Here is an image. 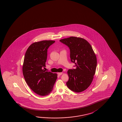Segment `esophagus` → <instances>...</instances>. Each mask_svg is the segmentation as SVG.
I'll list each match as a JSON object with an SVG mask.
<instances>
[{"instance_id":"34e87169","label":"esophagus","mask_w":122,"mask_h":122,"mask_svg":"<svg viewBox=\"0 0 122 122\" xmlns=\"http://www.w3.org/2000/svg\"><path fill=\"white\" fill-rule=\"evenodd\" d=\"M57 74H58L59 76H60V75H62V72H58Z\"/></svg>"}]
</instances>
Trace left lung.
Instances as JSON below:
<instances>
[{
  "mask_svg": "<svg viewBox=\"0 0 122 122\" xmlns=\"http://www.w3.org/2000/svg\"><path fill=\"white\" fill-rule=\"evenodd\" d=\"M60 41L69 48L71 61L76 66V69L68 70L69 80L66 85L74 92H82L90 86L94 79L97 65L96 54L83 38L71 36Z\"/></svg>",
  "mask_w": 122,
  "mask_h": 122,
  "instance_id": "obj_1",
  "label": "left lung"
}]
</instances>
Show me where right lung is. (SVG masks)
<instances>
[{
    "instance_id": "1",
    "label": "right lung",
    "mask_w": 122,
    "mask_h": 122,
    "mask_svg": "<svg viewBox=\"0 0 122 122\" xmlns=\"http://www.w3.org/2000/svg\"><path fill=\"white\" fill-rule=\"evenodd\" d=\"M55 41L35 42L29 46L24 57L22 73L30 88L39 95L46 96L53 90L57 78L56 73L43 69L47 58V49Z\"/></svg>"
}]
</instances>
